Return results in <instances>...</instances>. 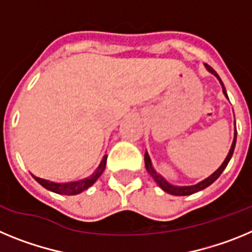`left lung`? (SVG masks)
<instances>
[{
	"label": "left lung",
	"instance_id": "1",
	"mask_svg": "<svg viewBox=\"0 0 252 252\" xmlns=\"http://www.w3.org/2000/svg\"><path fill=\"white\" fill-rule=\"evenodd\" d=\"M207 68V70H208L209 73H212L213 75H216L217 77V79L220 81V83L222 84V91H223L224 95L227 97V93H226V90H224V86L223 83H222L221 78L218 77L217 73L215 72V69L212 68V66H209L208 64H204ZM228 98V97H227ZM236 125V124H235ZM236 136H237V132H236V127H235V137H233V141H232V145H231V149L230 151H228V155L226 157V159H224V161L222 162V165L220 166V168L217 169V170L213 173L212 175H209L208 178H206L204 180H202V182H199L198 184H194V186H188V187H177V186H171L170 183H168L164 178L161 177L160 174H158L157 170L153 168V164H151V160H150V157H149V154L145 153V166H146V170L149 171V174L151 175V177L154 178V180L157 182L158 186L160 187V188L164 190V192L169 193V194H173V195H189V194H193V193L195 192H199V190H202V189L207 188V187H209L211 184L215 182V180L218 179V177L222 174V171L224 170V168L227 166V164H228V161L231 160V158H232V154H233V150H235V145H236Z\"/></svg>",
	"mask_w": 252,
	"mask_h": 252
}]
</instances>
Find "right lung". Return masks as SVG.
Masks as SVG:
<instances>
[{
  "instance_id": "right-lung-1",
  "label": "right lung",
  "mask_w": 252,
  "mask_h": 252,
  "mask_svg": "<svg viewBox=\"0 0 252 252\" xmlns=\"http://www.w3.org/2000/svg\"><path fill=\"white\" fill-rule=\"evenodd\" d=\"M106 160H107V155H104L103 159H102L101 164L95 171L93 173L92 175H90L88 178L86 179H82V180H78V182H72V183H54V182H50V180H45V179H41V178H37L35 175L34 179L36 180L37 183L41 184L45 189L50 190V192H54L58 193V194H65V195H74V194H79L82 193L83 190L90 188L93 183H94L95 180L98 179L101 177V174L103 173L104 168H106Z\"/></svg>"
}]
</instances>
